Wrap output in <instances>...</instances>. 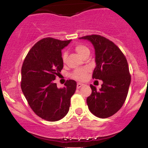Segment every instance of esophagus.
<instances>
[{
	"mask_svg": "<svg viewBox=\"0 0 148 148\" xmlns=\"http://www.w3.org/2000/svg\"><path fill=\"white\" fill-rule=\"evenodd\" d=\"M83 86H84V85L83 84H81V83H77V84H76V88H80L81 87H82Z\"/></svg>",
	"mask_w": 148,
	"mask_h": 148,
	"instance_id": "1",
	"label": "esophagus"
}]
</instances>
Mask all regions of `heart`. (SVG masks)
I'll use <instances>...</instances> for the list:
<instances>
[{
    "instance_id": "obj_1",
    "label": "heart",
    "mask_w": 148,
    "mask_h": 148,
    "mask_svg": "<svg viewBox=\"0 0 148 148\" xmlns=\"http://www.w3.org/2000/svg\"><path fill=\"white\" fill-rule=\"evenodd\" d=\"M74 49L81 56L84 58L86 56L89 55L90 49L86 47V45H82V44H77L74 47ZM66 59H67V53L63 52L62 55V62H65ZM90 69L88 67L81 69H76L71 74V77L72 79L77 80V81H84L87 77V75L89 72Z\"/></svg>"
}]
</instances>
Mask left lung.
Instances as JSON below:
<instances>
[{
    "label": "left lung",
    "instance_id": "obj_1",
    "mask_svg": "<svg viewBox=\"0 0 148 148\" xmlns=\"http://www.w3.org/2000/svg\"><path fill=\"white\" fill-rule=\"evenodd\" d=\"M80 39L89 40L94 46L96 67L92 79L103 81L99 90L90 85L88 108L98 118L111 117L121 108L128 94L131 75L126 57L118 46L101 35H86Z\"/></svg>",
    "mask_w": 148,
    "mask_h": 148
}]
</instances>
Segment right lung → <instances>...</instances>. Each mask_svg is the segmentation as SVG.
Masks as SVG:
<instances>
[{
	"label": "right lung",
	"mask_w": 148,
	"mask_h": 148,
	"mask_svg": "<svg viewBox=\"0 0 148 148\" xmlns=\"http://www.w3.org/2000/svg\"><path fill=\"white\" fill-rule=\"evenodd\" d=\"M70 41L42 39L30 49L22 64V92L34 113L49 122L67 115L76 90L74 80H67L62 88L53 81L63 68L61 50Z\"/></svg>",
	"instance_id": "obj_1"
}]
</instances>
